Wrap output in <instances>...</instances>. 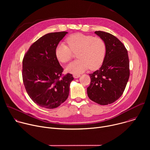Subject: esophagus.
I'll return each instance as SVG.
<instances>
[{
  "instance_id": "34e87169",
  "label": "esophagus",
  "mask_w": 150,
  "mask_h": 150,
  "mask_svg": "<svg viewBox=\"0 0 150 150\" xmlns=\"http://www.w3.org/2000/svg\"><path fill=\"white\" fill-rule=\"evenodd\" d=\"M80 76H81V75H80L79 74H74V75H73V76H74V78H79Z\"/></svg>"
}]
</instances>
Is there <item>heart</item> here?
Listing matches in <instances>:
<instances>
[{"instance_id": "heart-1", "label": "heart", "mask_w": 150, "mask_h": 150, "mask_svg": "<svg viewBox=\"0 0 150 150\" xmlns=\"http://www.w3.org/2000/svg\"><path fill=\"white\" fill-rule=\"evenodd\" d=\"M67 42L69 47L65 42H60L56 47L55 55L59 62L67 63L71 59L72 52H78L76 56L78 59L67 67V72L79 74L89 68L91 70L96 69L102 65L106 46L100 37L76 33L69 36Z\"/></svg>"}]
</instances>
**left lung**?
Masks as SVG:
<instances>
[{"mask_svg": "<svg viewBox=\"0 0 150 150\" xmlns=\"http://www.w3.org/2000/svg\"><path fill=\"white\" fill-rule=\"evenodd\" d=\"M95 34L104 41L105 56L99 70L89 74L88 97L100 105H108L122 95L129 78L127 51L122 42L113 35L101 31Z\"/></svg>", "mask_w": 150, "mask_h": 150, "instance_id": "left-lung-1", "label": "left lung"}]
</instances>
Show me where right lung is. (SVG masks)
<instances>
[{
  "label": "right lung",
  "mask_w": 150,
  "mask_h": 150,
  "mask_svg": "<svg viewBox=\"0 0 150 150\" xmlns=\"http://www.w3.org/2000/svg\"><path fill=\"white\" fill-rule=\"evenodd\" d=\"M68 32L48 33L30 46L23 60V79L31 99L46 109L57 108L68 98L71 74L62 76L63 69L55 55L59 42Z\"/></svg>",
  "instance_id": "obj_1"
}]
</instances>
